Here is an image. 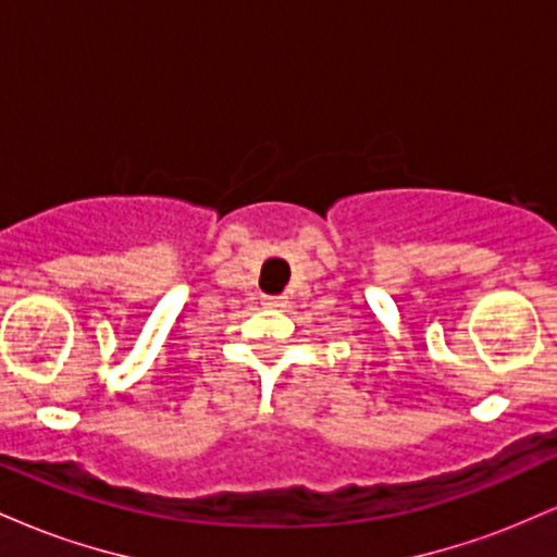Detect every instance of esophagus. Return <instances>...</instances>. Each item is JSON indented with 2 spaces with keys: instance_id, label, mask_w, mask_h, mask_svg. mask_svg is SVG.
Segmentation results:
<instances>
[{
  "instance_id": "obj_1",
  "label": "esophagus",
  "mask_w": 557,
  "mask_h": 557,
  "mask_svg": "<svg viewBox=\"0 0 557 557\" xmlns=\"http://www.w3.org/2000/svg\"><path fill=\"white\" fill-rule=\"evenodd\" d=\"M261 304H264L267 309H283L285 298L283 296H261Z\"/></svg>"
}]
</instances>
